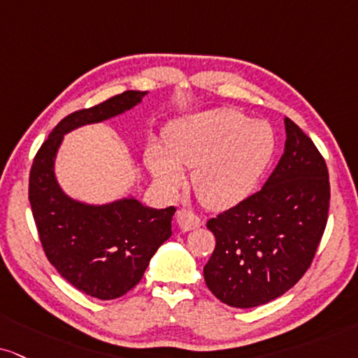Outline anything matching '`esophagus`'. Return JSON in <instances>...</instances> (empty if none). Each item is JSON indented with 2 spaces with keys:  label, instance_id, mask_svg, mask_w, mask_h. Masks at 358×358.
<instances>
[{
  "label": "esophagus",
  "instance_id": "1",
  "mask_svg": "<svg viewBox=\"0 0 358 358\" xmlns=\"http://www.w3.org/2000/svg\"><path fill=\"white\" fill-rule=\"evenodd\" d=\"M176 220H178L179 227L182 231H194L201 226V219L196 214L189 213V210H178L176 213Z\"/></svg>",
  "mask_w": 358,
  "mask_h": 358
}]
</instances>
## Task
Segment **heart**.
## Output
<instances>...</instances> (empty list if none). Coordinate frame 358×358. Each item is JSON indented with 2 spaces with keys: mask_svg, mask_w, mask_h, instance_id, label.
Here are the masks:
<instances>
[{
  "mask_svg": "<svg viewBox=\"0 0 358 358\" xmlns=\"http://www.w3.org/2000/svg\"><path fill=\"white\" fill-rule=\"evenodd\" d=\"M164 151L145 149L144 161L166 192L182 186L180 169H192L197 199L209 209H229L250 196L271 162L275 139L267 122L250 121L234 109H213L169 122Z\"/></svg>",
  "mask_w": 358,
  "mask_h": 358,
  "instance_id": "b5f03b06",
  "label": "heart"
}]
</instances>
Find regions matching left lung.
Instances as JSON below:
<instances>
[{
	"label": "left lung",
	"mask_w": 358,
	"mask_h": 358,
	"mask_svg": "<svg viewBox=\"0 0 358 358\" xmlns=\"http://www.w3.org/2000/svg\"><path fill=\"white\" fill-rule=\"evenodd\" d=\"M284 124V154L264 187L207 222L215 249L206 285L231 307L262 306L297 284L327 224V164L301 127Z\"/></svg>",
	"instance_id": "1"
}]
</instances>
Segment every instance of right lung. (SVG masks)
Returning a JSON list of instances; mask_svg holds the SVG:
<instances>
[{
	"instance_id": "add662e5",
	"label": "right lung",
	"mask_w": 358,
	"mask_h": 358,
	"mask_svg": "<svg viewBox=\"0 0 358 358\" xmlns=\"http://www.w3.org/2000/svg\"><path fill=\"white\" fill-rule=\"evenodd\" d=\"M148 91H126L57 124L44 141L29 174V204L44 254L61 277L101 301L117 299L139 284L156 250L171 237L176 209H154L134 196L106 204L73 199L56 179L64 136L138 106Z\"/></svg>"
}]
</instances>
